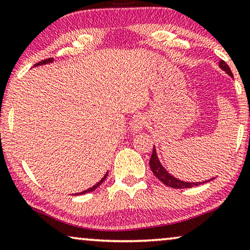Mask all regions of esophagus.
I'll list each match as a JSON object with an SVG mask.
<instances>
[{
	"label": "esophagus",
	"mask_w": 250,
	"mask_h": 250,
	"mask_svg": "<svg viewBox=\"0 0 250 250\" xmlns=\"http://www.w3.org/2000/svg\"><path fill=\"white\" fill-rule=\"evenodd\" d=\"M146 125V118L145 116H136L132 118L131 122H130V130L133 133H138L142 131V129L145 128V125Z\"/></svg>",
	"instance_id": "1"
}]
</instances>
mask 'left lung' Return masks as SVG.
Wrapping results in <instances>:
<instances>
[{"mask_svg": "<svg viewBox=\"0 0 250 250\" xmlns=\"http://www.w3.org/2000/svg\"><path fill=\"white\" fill-rule=\"evenodd\" d=\"M219 68L223 69L226 73H227L228 75H230L231 78H233L230 68H229L228 64L225 61L221 60L219 62ZM149 165H150V168H151V171L153 172V175L156 176L158 179L162 182V184H165L166 186H168V187H171V188H176V189L192 188V187H196V186L203 185V184H206V182L213 180V178H211L210 180H206L203 182H187V181H181L179 179H177V178L170 175L167 170L162 167V165L159 161V158H158V156H157L156 146H153L152 154H151V158H150Z\"/></svg>", "mask_w": 250, "mask_h": 250, "instance_id": "left-lung-1", "label": "left lung"}]
</instances>
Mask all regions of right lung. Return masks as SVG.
Listing matches in <instances>:
<instances>
[{
  "label": "right lung",
  "mask_w": 250,
  "mask_h": 250,
  "mask_svg": "<svg viewBox=\"0 0 250 250\" xmlns=\"http://www.w3.org/2000/svg\"><path fill=\"white\" fill-rule=\"evenodd\" d=\"M53 61V58H50V59H45V60H42V61H40V62H38L37 64H35L34 66H38V65H42V64H46V63H51ZM106 176H108V172L105 173V175L104 176V178H102V179L98 182V184H96L93 186V187H91L90 189H86V190H84V191H82V192H79V193H75V195H82V193H86V192H91V191H93V190H96L99 186H100L102 182H104V180H105V178H106Z\"/></svg>",
  "instance_id": "add662e5"
}]
</instances>
